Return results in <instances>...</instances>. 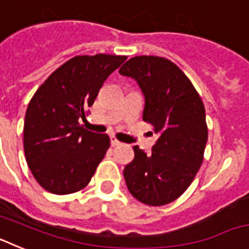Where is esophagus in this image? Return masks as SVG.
<instances>
[{
  "label": "esophagus",
  "instance_id": "obj_1",
  "mask_svg": "<svg viewBox=\"0 0 249 249\" xmlns=\"http://www.w3.org/2000/svg\"><path fill=\"white\" fill-rule=\"evenodd\" d=\"M111 144L113 147H116V146H121V144H122V143H121V142L118 140H116V138H114V137H111Z\"/></svg>",
  "mask_w": 249,
  "mask_h": 249
}]
</instances>
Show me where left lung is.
Segmentation results:
<instances>
[{
  "label": "left lung",
  "instance_id": "1",
  "mask_svg": "<svg viewBox=\"0 0 249 249\" xmlns=\"http://www.w3.org/2000/svg\"><path fill=\"white\" fill-rule=\"evenodd\" d=\"M144 96L143 121L160 135L152 153L133 147L123 169L131 195L148 206H163L190 187L203 162L208 131L206 111L188 77L169 59L136 56L120 68Z\"/></svg>",
  "mask_w": 249,
  "mask_h": 249
}]
</instances>
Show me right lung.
Returning <instances> with one entry per match:
<instances>
[{
	"label": "right lung",
	"instance_id": "obj_1",
	"mask_svg": "<svg viewBox=\"0 0 249 249\" xmlns=\"http://www.w3.org/2000/svg\"><path fill=\"white\" fill-rule=\"evenodd\" d=\"M126 56H77L48 77L30 101L23 148L31 172L46 191L70 195L85 188L109 147V137L80 124L107 77Z\"/></svg>",
	"mask_w": 249,
	"mask_h": 249
}]
</instances>
